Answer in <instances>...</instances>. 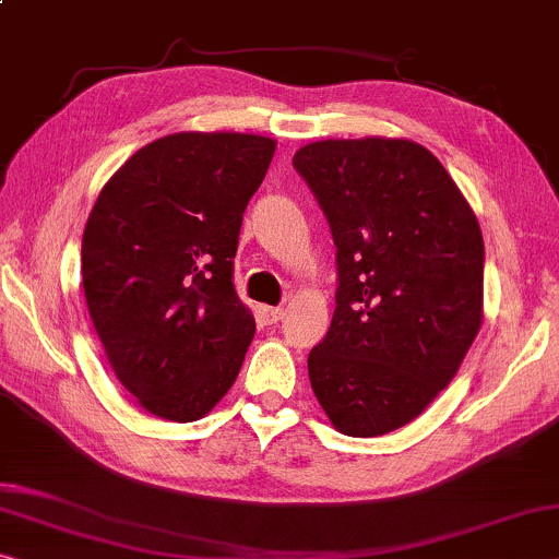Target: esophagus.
Wrapping results in <instances>:
<instances>
[{"label":"esophagus","mask_w":559,"mask_h":559,"mask_svg":"<svg viewBox=\"0 0 559 559\" xmlns=\"http://www.w3.org/2000/svg\"><path fill=\"white\" fill-rule=\"evenodd\" d=\"M260 317H262V322H267V324H277L282 317H285V309L282 307H267V305H262L260 307Z\"/></svg>","instance_id":"esophagus-1"}]
</instances>
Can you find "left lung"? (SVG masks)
<instances>
[{
  "instance_id": "1",
  "label": "left lung",
  "mask_w": 559,
  "mask_h": 559,
  "mask_svg": "<svg viewBox=\"0 0 559 559\" xmlns=\"http://www.w3.org/2000/svg\"><path fill=\"white\" fill-rule=\"evenodd\" d=\"M292 165L337 247V307L307 357L314 397L342 435L394 432L448 388L483 328L479 222L412 140H322Z\"/></svg>"
}]
</instances>
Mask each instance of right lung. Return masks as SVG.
Instances as JSON below:
<instances>
[{
	"label": "right lung",
	"instance_id": "add662e5",
	"mask_svg": "<svg viewBox=\"0 0 559 559\" xmlns=\"http://www.w3.org/2000/svg\"><path fill=\"white\" fill-rule=\"evenodd\" d=\"M277 142L177 132L119 167L90 212L82 285L122 388L171 423H194L235 384L254 317L231 285L250 197Z\"/></svg>",
	"mask_w": 559,
	"mask_h": 559
}]
</instances>
